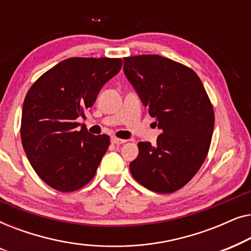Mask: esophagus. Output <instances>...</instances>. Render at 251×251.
<instances>
[{
	"label": "esophagus",
	"mask_w": 251,
	"mask_h": 251,
	"mask_svg": "<svg viewBox=\"0 0 251 251\" xmlns=\"http://www.w3.org/2000/svg\"><path fill=\"white\" fill-rule=\"evenodd\" d=\"M111 142L113 143V144H115V145H119V144H125L126 140V139H121V138H118V137H115V136H113L112 138H111Z\"/></svg>",
	"instance_id": "esophagus-1"
}]
</instances>
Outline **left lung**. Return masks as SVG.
<instances>
[{
	"label": "left lung",
	"mask_w": 251,
	"mask_h": 251,
	"mask_svg": "<svg viewBox=\"0 0 251 251\" xmlns=\"http://www.w3.org/2000/svg\"><path fill=\"white\" fill-rule=\"evenodd\" d=\"M123 71L162 130L154 146L138 143L130 173L156 193L180 190L200 169L210 147L215 113L207 91L192 68L159 54L123 58Z\"/></svg>",
	"instance_id": "left-lung-1"
}]
</instances>
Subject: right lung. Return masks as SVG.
Listing matches in <instances>:
<instances>
[{"label": "right lung", "instance_id": "1", "mask_svg": "<svg viewBox=\"0 0 251 251\" xmlns=\"http://www.w3.org/2000/svg\"><path fill=\"white\" fill-rule=\"evenodd\" d=\"M122 67L120 58L73 57L34 82L23 106V147L30 166L54 190L68 193L90 181L107 151L109 136H94L76 120L102 85Z\"/></svg>", "mask_w": 251, "mask_h": 251}]
</instances>
